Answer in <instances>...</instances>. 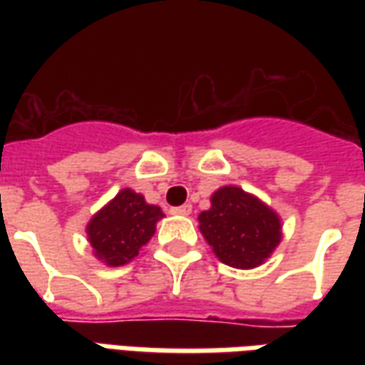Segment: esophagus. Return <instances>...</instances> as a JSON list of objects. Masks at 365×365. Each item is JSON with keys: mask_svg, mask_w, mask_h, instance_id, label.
<instances>
[{"mask_svg": "<svg viewBox=\"0 0 365 365\" xmlns=\"http://www.w3.org/2000/svg\"><path fill=\"white\" fill-rule=\"evenodd\" d=\"M191 209H193V207H191L190 203H185V205L172 207V211H170V213L172 215H191Z\"/></svg>", "mask_w": 365, "mask_h": 365, "instance_id": "obj_1", "label": "esophagus"}]
</instances>
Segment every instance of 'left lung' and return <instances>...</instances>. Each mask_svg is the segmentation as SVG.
Instances as JSON below:
<instances>
[{
	"label": "left lung",
	"instance_id": "obj_1",
	"mask_svg": "<svg viewBox=\"0 0 365 365\" xmlns=\"http://www.w3.org/2000/svg\"><path fill=\"white\" fill-rule=\"evenodd\" d=\"M199 229L217 258L232 268L260 266L282 240L279 217L240 187H221L211 209L199 215Z\"/></svg>",
	"mask_w": 365,
	"mask_h": 365
}]
</instances>
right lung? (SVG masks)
<instances>
[{"instance_id": "1", "label": "right lung", "mask_w": 365, "mask_h": 365, "mask_svg": "<svg viewBox=\"0 0 365 365\" xmlns=\"http://www.w3.org/2000/svg\"><path fill=\"white\" fill-rule=\"evenodd\" d=\"M162 217L160 207L148 205L133 190H123L88 225L90 245L107 266H123L150 240Z\"/></svg>"}]
</instances>
